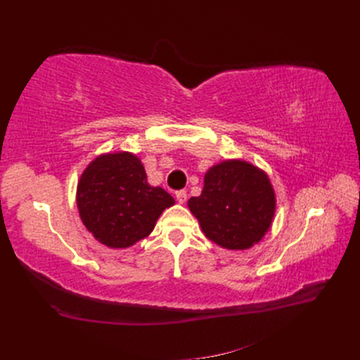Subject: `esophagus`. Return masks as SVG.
Here are the masks:
<instances>
[{
    "label": "esophagus",
    "mask_w": 360,
    "mask_h": 360,
    "mask_svg": "<svg viewBox=\"0 0 360 360\" xmlns=\"http://www.w3.org/2000/svg\"><path fill=\"white\" fill-rule=\"evenodd\" d=\"M176 198H177V201H179L180 204L186 202V200H188V193H186V191H179V192H176Z\"/></svg>",
    "instance_id": "1"
}]
</instances>
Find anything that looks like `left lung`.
I'll list each match as a JSON object with an SVG mask.
<instances>
[{
    "mask_svg": "<svg viewBox=\"0 0 360 360\" xmlns=\"http://www.w3.org/2000/svg\"><path fill=\"white\" fill-rule=\"evenodd\" d=\"M209 240L242 250L258 243L274 222L276 198L267 174L245 160H224L204 176L200 197L188 201Z\"/></svg>",
    "mask_w": 360,
    "mask_h": 360,
    "instance_id": "8db88e82",
    "label": "left lung"
}]
</instances>
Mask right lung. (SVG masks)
Segmentation results:
<instances>
[{"label":"right lung","instance_id":"1","mask_svg":"<svg viewBox=\"0 0 360 360\" xmlns=\"http://www.w3.org/2000/svg\"><path fill=\"white\" fill-rule=\"evenodd\" d=\"M81 221L96 240L114 249L147 237L174 198L150 186L139 158L129 151L97 156L81 174L76 189Z\"/></svg>","mask_w":360,"mask_h":360}]
</instances>
